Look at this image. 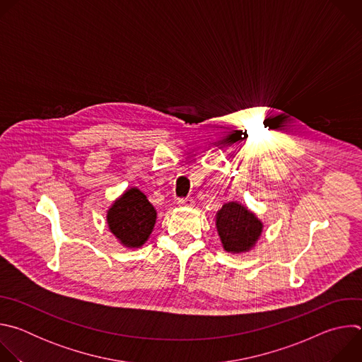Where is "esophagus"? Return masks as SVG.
I'll use <instances>...</instances> for the list:
<instances>
[{"label":"esophagus","instance_id":"34e87169","mask_svg":"<svg viewBox=\"0 0 362 362\" xmlns=\"http://www.w3.org/2000/svg\"><path fill=\"white\" fill-rule=\"evenodd\" d=\"M180 206H187V208H190V206L194 204V200L192 197H183V199H179L177 202Z\"/></svg>","mask_w":362,"mask_h":362}]
</instances>
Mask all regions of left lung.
<instances>
[{
	"label": "left lung",
	"mask_w": 362,
	"mask_h": 362,
	"mask_svg": "<svg viewBox=\"0 0 362 362\" xmlns=\"http://www.w3.org/2000/svg\"><path fill=\"white\" fill-rule=\"evenodd\" d=\"M216 228L225 250L239 253L249 250L262 233V222L245 206L229 202L216 215Z\"/></svg>",
	"instance_id": "left-lung-1"
}]
</instances>
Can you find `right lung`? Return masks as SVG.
Masks as SVG:
<instances>
[{
    "label": "right lung",
    "mask_w": 362,
    "mask_h": 362,
    "mask_svg": "<svg viewBox=\"0 0 362 362\" xmlns=\"http://www.w3.org/2000/svg\"><path fill=\"white\" fill-rule=\"evenodd\" d=\"M112 233L127 247L141 246L156 223V211L139 189L132 187L107 212Z\"/></svg>",
    "instance_id": "right-lung-1"
}]
</instances>
